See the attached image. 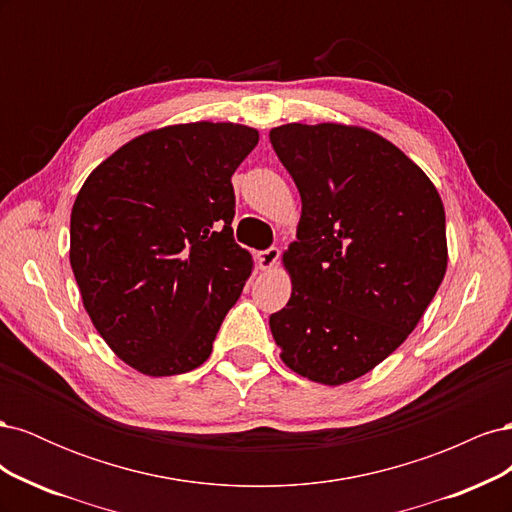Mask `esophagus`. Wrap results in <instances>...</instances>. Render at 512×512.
Instances as JSON below:
<instances>
[{"label":"esophagus","instance_id":"obj_1","mask_svg":"<svg viewBox=\"0 0 512 512\" xmlns=\"http://www.w3.org/2000/svg\"><path fill=\"white\" fill-rule=\"evenodd\" d=\"M280 260V247H275V245H271L269 250H265V252H260L258 254V267L262 269V271H269V269H273L275 267V262Z\"/></svg>","mask_w":512,"mask_h":512}]
</instances>
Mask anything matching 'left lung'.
I'll list each match as a JSON object with an SVG mask.
<instances>
[{
	"mask_svg": "<svg viewBox=\"0 0 512 512\" xmlns=\"http://www.w3.org/2000/svg\"><path fill=\"white\" fill-rule=\"evenodd\" d=\"M273 151L301 194L292 294L269 327L299 376L337 386L393 354L446 273L438 190L404 151L342 123H286Z\"/></svg>",
	"mask_w": 512,
	"mask_h": 512,
	"instance_id": "1",
	"label": "left lung"
}]
</instances>
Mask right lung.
<instances>
[{"instance_id": "right-lung-1", "label": "right lung", "mask_w": 512, "mask_h": 512, "mask_svg": "<svg viewBox=\"0 0 512 512\" xmlns=\"http://www.w3.org/2000/svg\"><path fill=\"white\" fill-rule=\"evenodd\" d=\"M258 145L239 123L136 136L87 177L70 215V265L104 342L145 376L203 365L252 273L232 237V173Z\"/></svg>"}]
</instances>
